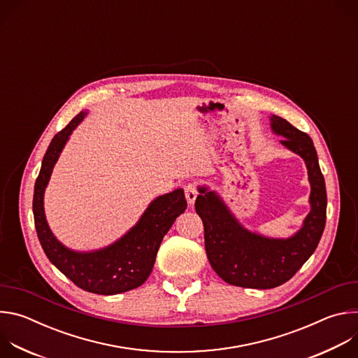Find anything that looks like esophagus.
<instances>
[{"instance_id":"1","label":"esophagus","mask_w":358,"mask_h":358,"mask_svg":"<svg viewBox=\"0 0 358 358\" xmlns=\"http://www.w3.org/2000/svg\"><path fill=\"white\" fill-rule=\"evenodd\" d=\"M184 192H185V198L188 201L189 206H194V202L196 199V195H198V187L195 182H188L184 188Z\"/></svg>"}]
</instances>
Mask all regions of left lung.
I'll list each match as a JSON object with an SVG mask.
<instances>
[{
	"mask_svg": "<svg viewBox=\"0 0 358 358\" xmlns=\"http://www.w3.org/2000/svg\"><path fill=\"white\" fill-rule=\"evenodd\" d=\"M271 120L272 130L283 137L280 143L308 167L312 210L301 229L287 239L265 238L239 225L214 191L201 187L195 199L213 269L227 283L249 289H272L292 279L316 250L326 225V184L312 138L279 116Z\"/></svg>",
	"mask_w": 358,
	"mask_h": 358,
	"instance_id": "obj_1",
	"label": "left lung"
}]
</instances>
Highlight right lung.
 Returning <instances> with one entry per match:
<instances>
[{
    "label": "right lung",
    "instance_id": "obj_1",
    "mask_svg": "<svg viewBox=\"0 0 358 358\" xmlns=\"http://www.w3.org/2000/svg\"><path fill=\"white\" fill-rule=\"evenodd\" d=\"M80 112L50 141L34 189V221L41 246L48 257L78 287L96 294H117L141 286L155 266L157 250L176 218L187 210L181 188L152 201L140 221L110 246L93 252L65 248L50 232L43 213V192L50 173L71 133L83 120Z\"/></svg>",
    "mask_w": 358,
    "mask_h": 358
}]
</instances>
